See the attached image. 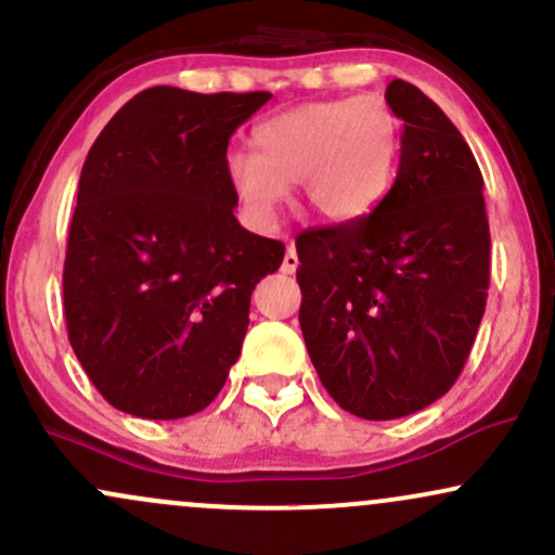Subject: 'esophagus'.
Masks as SVG:
<instances>
[{
    "label": "esophagus",
    "mask_w": 555,
    "mask_h": 555,
    "mask_svg": "<svg viewBox=\"0 0 555 555\" xmlns=\"http://www.w3.org/2000/svg\"><path fill=\"white\" fill-rule=\"evenodd\" d=\"M297 266H299V260H297L295 242H286V253H284V260H282V271H284V273H295Z\"/></svg>",
    "instance_id": "1"
}]
</instances>
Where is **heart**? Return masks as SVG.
<instances>
[{
    "mask_svg": "<svg viewBox=\"0 0 555 555\" xmlns=\"http://www.w3.org/2000/svg\"><path fill=\"white\" fill-rule=\"evenodd\" d=\"M253 154L227 156V182L253 224H271L289 184L336 224L378 208L401 151V125L380 95L310 101L253 127Z\"/></svg>",
    "mask_w": 555,
    "mask_h": 555,
    "instance_id": "1",
    "label": "heart"
}]
</instances>
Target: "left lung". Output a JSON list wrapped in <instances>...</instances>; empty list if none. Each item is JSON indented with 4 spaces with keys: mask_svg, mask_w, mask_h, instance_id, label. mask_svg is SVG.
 I'll use <instances>...</instances> for the list:
<instances>
[{
    "mask_svg": "<svg viewBox=\"0 0 555 555\" xmlns=\"http://www.w3.org/2000/svg\"><path fill=\"white\" fill-rule=\"evenodd\" d=\"M397 180L365 219L297 237L299 328L341 410L397 420L460 378L486 313L490 232L473 151L420 88L391 80Z\"/></svg>",
    "mask_w": 555,
    "mask_h": 555,
    "instance_id": "left-lung-1",
    "label": "left lung"
}]
</instances>
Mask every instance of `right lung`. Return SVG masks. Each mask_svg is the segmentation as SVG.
<instances>
[{"instance_id":"add662e5","label":"right lung","mask_w":555,"mask_h":555,"mask_svg":"<svg viewBox=\"0 0 555 555\" xmlns=\"http://www.w3.org/2000/svg\"><path fill=\"white\" fill-rule=\"evenodd\" d=\"M271 93L156 86L88 151L65 258L67 336L101 397L127 415L177 420L227 384L250 295L284 260L240 227L229 138Z\"/></svg>"}]
</instances>
